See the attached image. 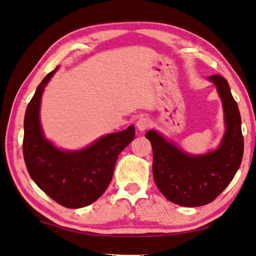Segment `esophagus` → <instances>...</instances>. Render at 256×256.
Here are the masks:
<instances>
[{
  "label": "esophagus",
  "mask_w": 256,
  "mask_h": 256,
  "mask_svg": "<svg viewBox=\"0 0 256 256\" xmlns=\"http://www.w3.org/2000/svg\"><path fill=\"white\" fill-rule=\"evenodd\" d=\"M152 122L147 118H141L136 122V127L140 131H145L147 128L150 127Z\"/></svg>",
  "instance_id": "34e87169"
}]
</instances>
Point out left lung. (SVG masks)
Here are the masks:
<instances>
[{
	"instance_id": "1",
	"label": "left lung",
	"mask_w": 256,
	"mask_h": 256,
	"mask_svg": "<svg viewBox=\"0 0 256 256\" xmlns=\"http://www.w3.org/2000/svg\"><path fill=\"white\" fill-rule=\"evenodd\" d=\"M208 79L218 90L226 116V131L218 150L204 156H190L156 131L145 134L152 147V175L159 191L184 207L212 203L233 180L244 156L242 118L230 85L219 74Z\"/></svg>"
}]
</instances>
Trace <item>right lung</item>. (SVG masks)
<instances>
[{
    "instance_id": "1",
    "label": "right lung",
    "mask_w": 256,
    "mask_h": 256,
    "mask_svg": "<svg viewBox=\"0 0 256 256\" xmlns=\"http://www.w3.org/2000/svg\"><path fill=\"white\" fill-rule=\"evenodd\" d=\"M56 72L44 76L28 104L23 158L30 178L46 194L64 207L81 208L106 190L118 154L134 138V126L102 136L82 150H58L44 138L40 122L42 92Z\"/></svg>"
}]
</instances>
